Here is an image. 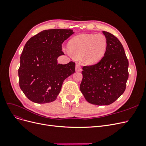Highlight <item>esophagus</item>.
I'll use <instances>...</instances> for the list:
<instances>
[{"mask_svg":"<svg viewBox=\"0 0 146 146\" xmlns=\"http://www.w3.org/2000/svg\"><path fill=\"white\" fill-rule=\"evenodd\" d=\"M82 70V68H81V66H80V64H76V70L77 72H78V71H81Z\"/></svg>","mask_w":146,"mask_h":146,"instance_id":"1","label":"esophagus"}]
</instances>
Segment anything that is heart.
Wrapping results in <instances>:
<instances>
[{
    "instance_id": "obj_1",
    "label": "heart",
    "mask_w": 146,
    "mask_h": 146,
    "mask_svg": "<svg viewBox=\"0 0 146 146\" xmlns=\"http://www.w3.org/2000/svg\"><path fill=\"white\" fill-rule=\"evenodd\" d=\"M68 48L76 57L83 56L86 64H95L102 58L106 48L107 39L102 35H82L70 39Z\"/></svg>"
}]
</instances>
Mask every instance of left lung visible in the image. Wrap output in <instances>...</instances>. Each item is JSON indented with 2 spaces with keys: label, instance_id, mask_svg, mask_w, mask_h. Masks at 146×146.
<instances>
[{
  "label": "left lung",
  "instance_id": "left-lung-1",
  "mask_svg": "<svg viewBox=\"0 0 146 146\" xmlns=\"http://www.w3.org/2000/svg\"><path fill=\"white\" fill-rule=\"evenodd\" d=\"M107 39L104 56L98 63L82 68L80 89L88 102L108 105L125 91L129 78V61L121 42L113 35L103 31Z\"/></svg>",
  "mask_w": 146,
  "mask_h": 146
}]
</instances>
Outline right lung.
Here are the masks:
<instances>
[{
  "label": "right lung",
  "instance_id": "1",
  "mask_svg": "<svg viewBox=\"0 0 146 146\" xmlns=\"http://www.w3.org/2000/svg\"><path fill=\"white\" fill-rule=\"evenodd\" d=\"M73 33L70 29L46 30L26 42L20 57L19 83L31 101L37 104L54 101L64 80L76 71L73 61L66 64L57 63V58L64 55L63 42Z\"/></svg>",
  "mask_w": 146,
  "mask_h": 146
}]
</instances>
